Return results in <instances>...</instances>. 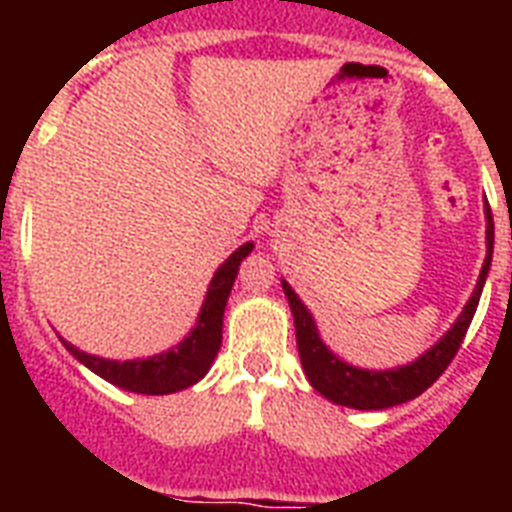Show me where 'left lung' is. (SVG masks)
Masks as SVG:
<instances>
[{
	"label": "left lung",
	"mask_w": 512,
	"mask_h": 512,
	"mask_svg": "<svg viewBox=\"0 0 512 512\" xmlns=\"http://www.w3.org/2000/svg\"><path fill=\"white\" fill-rule=\"evenodd\" d=\"M492 252L494 220L492 209L486 204V260L484 268H481V276H478L476 289H473V295L465 303L462 313L457 316L452 329L433 348L425 350L420 358H414L412 364L396 366V369H382V372L358 369V366L345 364L340 356H335L319 337V329H316L311 311L295 295V289L281 279L284 295H287L292 316H295L297 350H300L305 377L332 404L350 406V409H388V406L406 404V401H412L420 393H425L444 374L446 366L452 364V358L457 356V350H460L462 340H465V332H468L470 321L476 316L478 300H481L486 276H489V268H492Z\"/></svg>",
	"instance_id": "8db88e82"
}]
</instances>
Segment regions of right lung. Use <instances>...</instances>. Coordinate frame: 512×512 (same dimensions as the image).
<instances>
[{"label":"right lung","instance_id":"add662e5","mask_svg":"<svg viewBox=\"0 0 512 512\" xmlns=\"http://www.w3.org/2000/svg\"><path fill=\"white\" fill-rule=\"evenodd\" d=\"M255 244H241L228 260L215 271L209 281L207 297L199 311V321L180 345L164 350L159 356L135 358V361H111V358L90 356L84 350L74 348L71 342L63 340L68 353L79 358L87 369L108 380L116 388L132 390V393H146V396H167L177 390L191 388L209 372L215 361L220 342H223V313L228 295H231L233 281L239 273L241 260L252 252Z\"/></svg>","mask_w":512,"mask_h":512}]
</instances>
